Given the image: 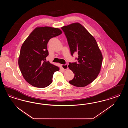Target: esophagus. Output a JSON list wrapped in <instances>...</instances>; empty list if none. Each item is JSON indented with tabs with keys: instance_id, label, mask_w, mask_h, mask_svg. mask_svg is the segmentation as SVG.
<instances>
[{
	"instance_id": "esophagus-1",
	"label": "esophagus",
	"mask_w": 128,
	"mask_h": 128,
	"mask_svg": "<svg viewBox=\"0 0 128 128\" xmlns=\"http://www.w3.org/2000/svg\"><path fill=\"white\" fill-rule=\"evenodd\" d=\"M62 68H63L64 70H66L68 69V66L67 64H65V65H62Z\"/></svg>"
}]
</instances>
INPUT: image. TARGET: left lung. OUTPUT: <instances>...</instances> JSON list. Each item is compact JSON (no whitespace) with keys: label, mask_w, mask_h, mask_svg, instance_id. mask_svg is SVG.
<instances>
[{"label":"left lung","mask_w":128,"mask_h":128,"mask_svg":"<svg viewBox=\"0 0 128 128\" xmlns=\"http://www.w3.org/2000/svg\"><path fill=\"white\" fill-rule=\"evenodd\" d=\"M72 56L78 54V62L69 63L68 67L74 74L69 81L72 85L85 87L98 77L100 72L103 57L97 41L79 23L62 26Z\"/></svg>","instance_id":"left-lung-1"}]
</instances>
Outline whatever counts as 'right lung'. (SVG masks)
<instances>
[{
	"label": "right lung",
	"mask_w": 128,
	"mask_h": 128,
	"mask_svg": "<svg viewBox=\"0 0 128 128\" xmlns=\"http://www.w3.org/2000/svg\"><path fill=\"white\" fill-rule=\"evenodd\" d=\"M62 33L58 28L38 26L26 38L21 48L18 65L26 82L37 88H45L52 82L53 74L58 66L46 61L48 55L47 44L49 40Z\"/></svg>",
	"instance_id": "add662e5"
}]
</instances>
